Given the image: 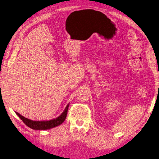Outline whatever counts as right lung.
<instances>
[{
  "label": "right lung",
  "mask_w": 159,
  "mask_h": 159,
  "mask_svg": "<svg viewBox=\"0 0 159 159\" xmlns=\"http://www.w3.org/2000/svg\"><path fill=\"white\" fill-rule=\"evenodd\" d=\"M68 107L69 105L66 107L64 112L60 116L57 117V119L48 121H33L25 118L24 116H23L18 113L16 112V113L17 115H18L21 120L25 123V125H26L28 127L33 129V130H48V129L52 128L62 124L66 119Z\"/></svg>",
  "instance_id": "add662e5"
}]
</instances>
